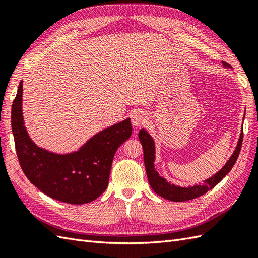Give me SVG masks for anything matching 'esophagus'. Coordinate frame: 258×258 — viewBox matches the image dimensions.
<instances>
[{
	"label": "esophagus",
	"mask_w": 258,
	"mask_h": 258,
	"mask_svg": "<svg viewBox=\"0 0 258 258\" xmlns=\"http://www.w3.org/2000/svg\"><path fill=\"white\" fill-rule=\"evenodd\" d=\"M131 122H132V125L135 126V127H142V126L146 124L147 117L143 112L138 111L132 114V116H131Z\"/></svg>",
	"instance_id": "34e87169"
}]
</instances>
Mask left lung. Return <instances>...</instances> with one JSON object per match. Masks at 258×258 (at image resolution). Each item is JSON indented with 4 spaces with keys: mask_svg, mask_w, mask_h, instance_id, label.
Instances as JSON below:
<instances>
[{
    "mask_svg": "<svg viewBox=\"0 0 258 258\" xmlns=\"http://www.w3.org/2000/svg\"><path fill=\"white\" fill-rule=\"evenodd\" d=\"M222 63L225 68H232L228 63H225V62H222ZM139 139L142 146H143L145 169H146L147 178H149L152 189L154 190L157 195H160L166 200L173 201V202H185V201L196 199V197L205 194L206 191L212 189L213 187H215V186L220 183L229 172H231L234 164L237 161V157L240 152V147H242L243 132L240 133L237 146L236 149H235L233 155L227 161L225 165L223 166L221 171H218L215 175H213L212 177L204 180V185H194V186H189V187H180V186L171 184L168 183L165 178L160 176V174L155 171V167H154V161H155L154 140L152 139V136L147 133L144 128H142L140 131Z\"/></svg>",
    "mask_w": 258,
    "mask_h": 258,
    "instance_id": "1",
    "label": "left lung"
}]
</instances>
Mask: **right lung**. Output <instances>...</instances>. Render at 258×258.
I'll return each instance as SVG.
<instances>
[{"label":"right lung","instance_id":"1","mask_svg":"<svg viewBox=\"0 0 258 258\" xmlns=\"http://www.w3.org/2000/svg\"><path fill=\"white\" fill-rule=\"evenodd\" d=\"M22 94L23 81L12 104L11 122L16 155L25 176L54 200L75 205L96 200L108 185L115 152L132 134L131 119L101 131L79 151L55 154L30 139L22 113Z\"/></svg>","mask_w":258,"mask_h":258}]
</instances>
